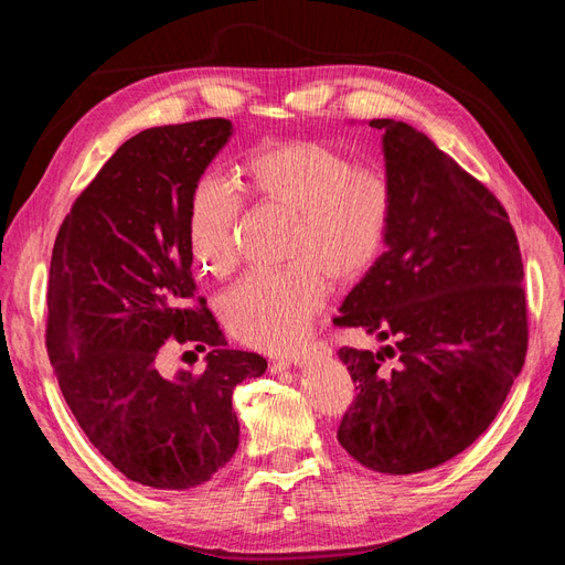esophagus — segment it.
Instances as JSON below:
<instances>
[{
	"label": "esophagus",
	"mask_w": 565,
	"mask_h": 565,
	"mask_svg": "<svg viewBox=\"0 0 565 565\" xmlns=\"http://www.w3.org/2000/svg\"><path fill=\"white\" fill-rule=\"evenodd\" d=\"M328 351H330V349L324 347V344H313L309 351H301V353H297V355L289 358V361H276V363L270 365V372H282V370L292 367V365L297 367V365H301V363L306 361V358H311V355H324Z\"/></svg>",
	"instance_id": "esophagus-1"
}]
</instances>
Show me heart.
Here are the masks:
<instances>
[{"instance_id":"obj_1","label":"heart","mask_w":565,"mask_h":565,"mask_svg":"<svg viewBox=\"0 0 565 565\" xmlns=\"http://www.w3.org/2000/svg\"><path fill=\"white\" fill-rule=\"evenodd\" d=\"M243 191L266 207L292 212L289 266L247 276L226 297L231 332L262 351H289L309 332L330 278L351 282L377 259L393 210L380 167L353 164L330 143L295 139L254 148L241 164ZM243 200L228 183L204 177L191 198V245L198 264L226 273L241 256Z\"/></svg>"}]
</instances>
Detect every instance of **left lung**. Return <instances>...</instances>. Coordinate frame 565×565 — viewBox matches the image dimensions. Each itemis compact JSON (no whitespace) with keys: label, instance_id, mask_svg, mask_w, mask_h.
<instances>
[{"label":"left lung","instance_id":"8db88e82","mask_svg":"<svg viewBox=\"0 0 565 565\" xmlns=\"http://www.w3.org/2000/svg\"><path fill=\"white\" fill-rule=\"evenodd\" d=\"M370 127L384 131L393 195L386 252L334 324L393 347L339 349L358 393L337 438L363 467L403 476L467 450L498 417L527 351L523 262L507 210L481 181L415 127Z\"/></svg>","mask_w":565,"mask_h":565}]
</instances>
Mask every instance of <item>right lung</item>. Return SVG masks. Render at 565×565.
I'll list each match as a JSON object with an SVG mask.
<instances>
[{
  "mask_svg": "<svg viewBox=\"0 0 565 565\" xmlns=\"http://www.w3.org/2000/svg\"><path fill=\"white\" fill-rule=\"evenodd\" d=\"M231 134L212 117L131 136L51 252L46 349L63 398L115 469L158 490L202 486L228 465L241 443L233 388L266 372L259 353L226 349L191 270L193 188ZM169 340L210 345L209 365L164 379Z\"/></svg>",
  "mask_w": 565,
  "mask_h": 565,
  "instance_id": "obj_1",
  "label": "right lung"
}]
</instances>
